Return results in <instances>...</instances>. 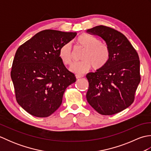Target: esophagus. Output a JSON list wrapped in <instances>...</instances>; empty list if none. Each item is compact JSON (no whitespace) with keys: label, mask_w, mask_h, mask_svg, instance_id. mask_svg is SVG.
<instances>
[{"label":"esophagus","mask_w":151,"mask_h":151,"mask_svg":"<svg viewBox=\"0 0 151 151\" xmlns=\"http://www.w3.org/2000/svg\"><path fill=\"white\" fill-rule=\"evenodd\" d=\"M82 77H83V76H82V75H76V79L81 78H82Z\"/></svg>","instance_id":"1"}]
</instances>
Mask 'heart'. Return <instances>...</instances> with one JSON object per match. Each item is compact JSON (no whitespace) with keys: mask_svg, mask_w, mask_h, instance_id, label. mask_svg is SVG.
Here are the masks:
<instances>
[{"mask_svg":"<svg viewBox=\"0 0 151 151\" xmlns=\"http://www.w3.org/2000/svg\"><path fill=\"white\" fill-rule=\"evenodd\" d=\"M78 45L85 49L82 56V61L73 63L70 70L76 74H83L93 67L99 69L104 67L110 59V50L106 44L101 43L98 38L83 34L76 40ZM59 57L64 65L71 63L72 53L70 44L67 43L60 47Z\"/></svg>","mask_w":151,"mask_h":151,"instance_id":"obj_1","label":"heart"}]
</instances>
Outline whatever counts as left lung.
<instances>
[{"label":"left lung","instance_id":"left-lung-1","mask_svg":"<svg viewBox=\"0 0 151 151\" xmlns=\"http://www.w3.org/2000/svg\"><path fill=\"white\" fill-rule=\"evenodd\" d=\"M86 32L101 37L110 53L106 65L86 75L89 82L86 99L100 114L119 113L134 102L140 82L139 56L124 35L113 28L99 25Z\"/></svg>","mask_w":151,"mask_h":151}]
</instances>
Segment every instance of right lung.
I'll list each match as a JSON object with an SVG mask.
<instances>
[{"label":"right lung","instance_id":"right-lung-1","mask_svg":"<svg viewBox=\"0 0 151 151\" xmlns=\"http://www.w3.org/2000/svg\"><path fill=\"white\" fill-rule=\"evenodd\" d=\"M76 36V32L45 30L16 51L11 78L18 104L28 113L46 117L62 104L64 92L76 77L62 62L59 50Z\"/></svg>","mask_w":151,"mask_h":151}]
</instances>
